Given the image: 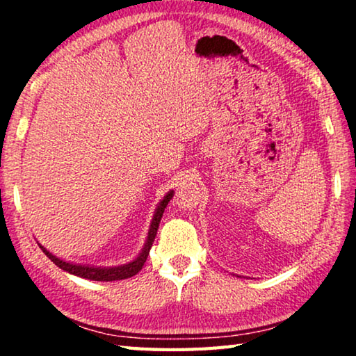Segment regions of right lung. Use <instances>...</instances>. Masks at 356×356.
Wrapping results in <instances>:
<instances>
[{"mask_svg":"<svg viewBox=\"0 0 356 356\" xmlns=\"http://www.w3.org/2000/svg\"><path fill=\"white\" fill-rule=\"evenodd\" d=\"M172 195H174V191L171 190L163 197V200L160 201L159 206H156L152 222H150V227H149V232H147L146 243H144L143 250H141L140 254H138V257H135L134 261L129 262V264L118 265V267H94V265L74 264V262L63 261V259H59L55 254H51V252L48 251L47 248H44V246H42L40 243H39V246L42 248V251L45 252L47 257L51 259L53 264L58 265V267L64 270V272H67L70 275H75V276H80V278L92 280V281H119V280L131 278V276H135L138 272H140V270L143 268L144 262H146V259L149 256V251H150V248H152V243H154V238L156 236V231H159L160 220H161V216H163L165 209L168 206V202L171 201Z\"/></svg>","mask_w":356,"mask_h":356,"instance_id":"1","label":"right lung"}]
</instances>
